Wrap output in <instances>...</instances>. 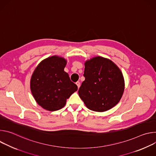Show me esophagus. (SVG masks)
I'll return each mask as SVG.
<instances>
[{"instance_id": "esophagus-1", "label": "esophagus", "mask_w": 156, "mask_h": 156, "mask_svg": "<svg viewBox=\"0 0 156 156\" xmlns=\"http://www.w3.org/2000/svg\"><path fill=\"white\" fill-rule=\"evenodd\" d=\"M76 84L77 85V86H78V87L79 88L80 87V83L79 82V81H77L76 83Z\"/></svg>"}]
</instances>
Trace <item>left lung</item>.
Wrapping results in <instances>:
<instances>
[{
    "mask_svg": "<svg viewBox=\"0 0 156 156\" xmlns=\"http://www.w3.org/2000/svg\"><path fill=\"white\" fill-rule=\"evenodd\" d=\"M84 66L85 80L78 94L86 106L96 112L114 107L121 99L125 89L120 69L112 61L99 56L86 60Z\"/></svg>",
    "mask_w": 156,
    "mask_h": 156,
    "instance_id": "8db88e82",
    "label": "left lung"
}]
</instances>
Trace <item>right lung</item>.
<instances>
[{"instance_id":"add662e5","label":"right lung","mask_w":156,"mask_h":156,"mask_svg":"<svg viewBox=\"0 0 156 156\" xmlns=\"http://www.w3.org/2000/svg\"><path fill=\"white\" fill-rule=\"evenodd\" d=\"M66 60L57 55L41 61L30 81L31 93L43 108L55 111L63 107L66 99L78 90L67 73L64 71Z\"/></svg>"}]
</instances>
